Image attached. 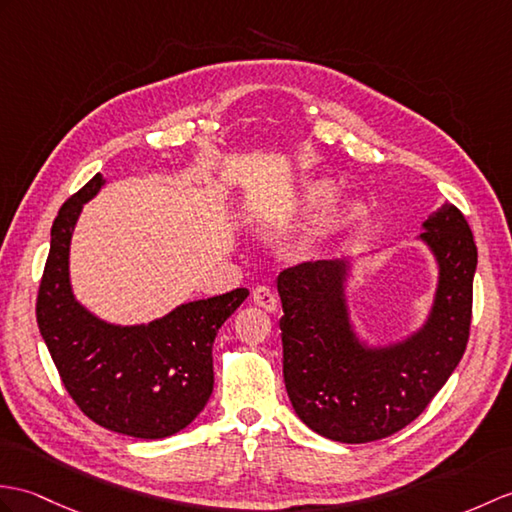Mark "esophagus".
<instances>
[{
	"mask_svg": "<svg viewBox=\"0 0 512 512\" xmlns=\"http://www.w3.org/2000/svg\"><path fill=\"white\" fill-rule=\"evenodd\" d=\"M253 301L259 307H264L266 312H275L277 310V303H279L275 290L268 288V285H257V288L253 290Z\"/></svg>",
	"mask_w": 512,
	"mask_h": 512,
	"instance_id": "1",
	"label": "esophagus"
}]
</instances>
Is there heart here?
Segmentation results:
<instances>
[{
  "instance_id": "b5f03b06",
  "label": "heart",
  "mask_w": 512,
  "mask_h": 512,
  "mask_svg": "<svg viewBox=\"0 0 512 512\" xmlns=\"http://www.w3.org/2000/svg\"><path fill=\"white\" fill-rule=\"evenodd\" d=\"M338 194H340V189H338L336 183H331V181H316V183H312V185H307L303 202H305L307 209L323 211V209H329L331 205H334ZM360 213H362V207L355 205V202H353V205L344 207L340 220H342V222H351V220L358 218Z\"/></svg>"
}]
</instances>
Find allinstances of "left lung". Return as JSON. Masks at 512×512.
<instances>
[{"instance_id":"left-lung-1","label":"left lung","mask_w":512,"mask_h":512,"mask_svg":"<svg viewBox=\"0 0 512 512\" xmlns=\"http://www.w3.org/2000/svg\"><path fill=\"white\" fill-rule=\"evenodd\" d=\"M421 240L438 261V290L421 331L368 349L344 301V261H305L277 279L285 390L299 419L338 443H371L410 425L467 349L478 248L460 209L445 205Z\"/></svg>"}]
</instances>
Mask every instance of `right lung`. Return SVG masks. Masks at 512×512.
Instances as JSON below:
<instances>
[{"label": "right lung", "instance_id": "obj_1", "mask_svg": "<svg viewBox=\"0 0 512 512\" xmlns=\"http://www.w3.org/2000/svg\"><path fill=\"white\" fill-rule=\"evenodd\" d=\"M102 176L71 196L52 224L37 323L69 397L106 430L165 438L192 423L213 390V340L246 288L176 307L148 325L117 327L82 307L69 285V242Z\"/></svg>", "mask_w": 512, "mask_h": 512}]
</instances>
